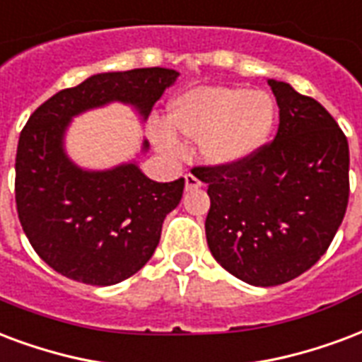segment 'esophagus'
Here are the masks:
<instances>
[{"instance_id": "obj_1", "label": "esophagus", "mask_w": 362, "mask_h": 362, "mask_svg": "<svg viewBox=\"0 0 362 362\" xmlns=\"http://www.w3.org/2000/svg\"><path fill=\"white\" fill-rule=\"evenodd\" d=\"M184 180H186V189L202 188V180H199L197 176H194V174H192V173L186 174V176H184Z\"/></svg>"}]
</instances>
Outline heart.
<instances>
[{"mask_svg":"<svg viewBox=\"0 0 362 362\" xmlns=\"http://www.w3.org/2000/svg\"><path fill=\"white\" fill-rule=\"evenodd\" d=\"M168 122L182 136L202 141V155L209 165L230 167L267 146L276 122V103L264 90L202 86L174 99ZM151 134L163 151H178L168 128L155 127Z\"/></svg>","mask_w":362,"mask_h":362,"instance_id":"1","label":"heart"}]
</instances>
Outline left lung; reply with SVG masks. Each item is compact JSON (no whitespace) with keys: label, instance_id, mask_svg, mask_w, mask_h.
I'll use <instances>...</instances> for the list:
<instances>
[{"label":"left lung","instance_id":"left-lung-1","mask_svg":"<svg viewBox=\"0 0 362 362\" xmlns=\"http://www.w3.org/2000/svg\"><path fill=\"white\" fill-rule=\"evenodd\" d=\"M280 124L274 140L230 167H195L209 186L211 253L251 286L309 270L338 232L349 202L347 138L317 99L269 80Z\"/></svg>","mask_w":362,"mask_h":362}]
</instances>
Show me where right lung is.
<instances>
[{"mask_svg": "<svg viewBox=\"0 0 362 362\" xmlns=\"http://www.w3.org/2000/svg\"><path fill=\"white\" fill-rule=\"evenodd\" d=\"M178 78L173 69L93 74L61 90L30 115L15 159V202L34 251L59 274L92 286H113L136 274L159 245L165 216L176 209L184 178L155 182L136 163L86 170L65 153L72 117L111 101L147 119ZM149 144L144 141L141 151Z\"/></svg>", "mask_w": 362, "mask_h": 362, "instance_id": "obj_1", "label": "right lung"}]
</instances>
